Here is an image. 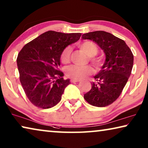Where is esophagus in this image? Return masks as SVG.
<instances>
[{
    "instance_id": "obj_1",
    "label": "esophagus",
    "mask_w": 148,
    "mask_h": 148,
    "mask_svg": "<svg viewBox=\"0 0 148 148\" xmlns=\"http://www.w3.org/2000/svg\"><path fill=\"white\" fill-rule=\"evenodd\" d=\"M80 80H77V79H71V83H77V82H79Z\"/></svg>"
}]
</instances>
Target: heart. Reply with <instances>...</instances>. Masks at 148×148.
Here are the masks:
<instances>
[{
    "label": "heart",
    "instance_id": "heart-1",
    "mask_svg": "<svg viewBox=\"0 0 148 148\" xmlns=\"http://www.w3.org/2000/svg\"><path fill=\"white\" fill-rule=\"evenodd\" d=\"M79 47L85 52L88 56H89V61L94 65L97 69H99L102 66V61L101 59L95 58V56L99 52V48L97 45L90 41H85L81 43ZM71 47L67 46L63 49L61 53V61L64 64H67L70 62L71 53ZM94 72V69L89 65L86 66H77L72 65L68 67L66 70V75L68 77L73 79H82L92 75Z\"/></svg>",
    "mask_w": 148,
    "mask_h": 148
}]
</instances>
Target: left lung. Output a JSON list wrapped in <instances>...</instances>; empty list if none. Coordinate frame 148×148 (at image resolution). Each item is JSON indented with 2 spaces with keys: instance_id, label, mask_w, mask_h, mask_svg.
<instances>
[{
  "instance_id": "left-lung-1",
  "label": "left lung",
  "mask_w": 148,
  "mask_h": 148,
  "mask_svg": "<svg viewBox=\"0 0 148 148\" xmlns=\"http://www.w3.org/2000/svg\"><path fill=\"white\" fill-rule=\"evenodd\" d=\"M84 40L95 42L104 51L106 60L95 75L96 83L84 95L88 103L104 107L114 103L121 94L130 76L134 56L124 40L104 31H95L82 35Z\"/></svg>"
}]
</instances>
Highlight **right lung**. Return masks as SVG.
I'll list each match as a JSON object with an SVG mask.
<instances>
[{"mask_svg":"<svg viewBox=\"0 0 148 148\" xmlns=\"http://www.w3.org/2000/svg\"><path fill=\"white\" fill-rule=\"evenodd\" d=\"M81 33L47 31L22 47L17 57L20 81L25 94L40 108L56 106L61 99L69 79L59 69L62 51L77 42Z\"/></svg>","mask_w":148,"mask_h":148,"instance_id":"add662e5","label":"right lung"}]
</instances>
